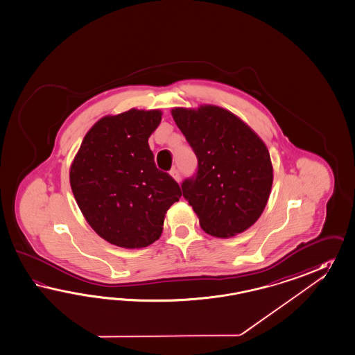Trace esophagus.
I'll return each mask as SVG.
<instances>
[{
  "instance_id": "obj_1",
  "label": "esophagus",
  "mask_w": 355,
  "mask_h": 355,
  "mask_svg": "<svg viewBox=\"0 0 355 355\" xmlns=\"http://www.w3.org/2000/svg\"><path fill=\"white\" fill-rule=\"evenodd\" d=\"M170 175L173 176V180H176L178 182H180V173H179V170H176V168H173L171 171H170Z\"/></svg>"
}]
</instances>
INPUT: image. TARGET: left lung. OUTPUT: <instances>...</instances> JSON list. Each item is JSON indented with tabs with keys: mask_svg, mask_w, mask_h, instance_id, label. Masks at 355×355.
<instances>
[{
	"mask_svg": "<svg viewBox=\"0 0 355 355\" xmlns=\"http://www.w3.org/2000/svg\"><path fill=\"white\" fill-rule=\"evenodd\" d=\"M173 121L198 159L182 196L207 234L230 238L261 216L273 184V164L261 137L234 113L216 105L173 108Z\"/></svg>",
	"mask_w": 355,
	"mask_h": 355,
	"instance_id": "1",
	"label": "left lung"
}]
</instances>
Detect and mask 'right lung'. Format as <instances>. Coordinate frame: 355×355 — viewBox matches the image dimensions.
Returning a JSON list of instances; mask_svg holds the SVG:
<instances>
[{
  "mask_svg": "<svg viewBox=\"0 0 355 355\" xmlns=\"http://www.w3.org/2000/svg\"><path fill=\"white\" fill-rule=\"evenodd\" d=\"M161 119L159 110L105 116L87 131L71 164L82 215L110 245H152L162 234L167 209L182 197L179 184L155 167L148 144Z\"/></svg>",
  "mask_w": 355,
  "mask_h": 355,
  "instance_id": "obj_1",
  "label": "right lung"
}]
</instances>
